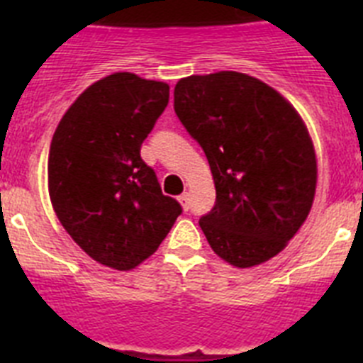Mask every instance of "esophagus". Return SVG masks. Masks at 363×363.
<instances>
[{
  "label": "esophagus",
  "instance_id": "esophagus-1",
  "mask_svg": "<svg viewBox=\"0 0 363 363\" xmlns=\"http://www.w3.org/2000/svg\"><path fill=\"white\" fill-rule=\"evenodd\" d=\"M178 201L182 203L184 211H189V192H184V194H179Z\"/></svg>",
  "mask_w": 363,
  "mask_h": 363
}]
</instances>
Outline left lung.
Returning <instances> with one entry per match:
<instances>
[{
	"label": "left lung",
	"instance_id": "1",
	"mask_svg": "<svg viewBox=\"0 0 363 363\" xmlns=\"http://www.w3.org/2000/svg\"><path fill=\"white\" fill-rule=\"evenodd\" d=\"M174 112L213 172L216 203L200 218L213 251L242 269L277 256L316 191L314 147L293 105L267 83L221 70L179 79Z\"/></svg>",
	"mask_w": 363,
	"mask_h": 363
}]
</instances>
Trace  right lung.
<instances>
[{
    "instance_id": "right-lung-1",
    "label": "right lung",
    "mask_w": 363,
    "mask_h": 363,
    "mask_svg": "<svg viewBox=\"0 0 363 363\" xmlns=\"http://www.w3.org/2000/svg\"><path fill=\"white\" fill-rule=\"evenodd\" d=\"M169 85L116 72L92 83L57 125L49 194L70 238L101 265L130 271L156 252L182 205L140 156Z\"/></svg>"
}]
</instances>
